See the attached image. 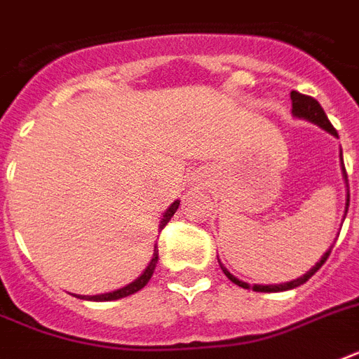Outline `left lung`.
Returning a JSON list of instances; mask_svg holds the SVG:
<instances>
[{
    "instance_id": "obj_1",
    "label": "left lung",
    "mask_w": 359,
    "mask_h": 359,
    "mask_svg": "<svg viewBox=\"0 0 359 359\" xmlns=\"http://www.w3.org/2000/svg\"><path fill=\"white\" fill-rule=\"evenodd\" d=\"M290 100H292V115L294 117H298V119H306L309 121V123L317 124V126H320L323 130H326V132H330L332 135H335V137H339L337 135V130L332 126V123H330L328 115L324 114L323 106L315 100L313 97H307V95H302V93L298 91H292L290 93ZM341 163H343V151H341ZM343 175H345V180H346V171H345V163H343ZM348 203H351V196H346V205H345V216L346 212H348ZM330 253H332V245H330V250L324 253L323 257H320V261L315 264V266L309 270V272H306L302 278L298 279H292V281H287V283H281V285H253L251 287L250 283H244V281H240L238 278H235L233 273L227 270V268L219 262V266H222V270H224V273L227 276V278L233 281L235 285H238V287H242V289H253L255 292H279V290H289V289H294V287H300V285H304L307 281V279L311 278L313 273L317 272L318 268L323 266L324 262H326V259L330 257Z\"/></svg>"
}]
</instances>
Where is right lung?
<instances>
[{"label": "right lung", "instance_id": "add662e5", "mask_svg": "<svg viewBox=\"0 0 359 359\" xmlns=\"http://www.w3.org/2000/svg\"><path fill=\"white\" fill-rule=\"evenodd\" d=\"M179 205H180V201L171 203V207H169L168 210L163 212L162 219H160V231H162L163 227L168 225L169 219L173 218V214L177 212ZM156 264H158V245L154 244V253H152V259H151V262H149V266H147L140 278L134 279L132 283L126 285V287H123V289L114 290V292H106V294H95V296H78V298H81V300H91V302H111V300H119V298H124V296L134 294V292L141 290L147 283H149V279L152 278V273H154V268H156Z\"/></svg>", "mask_w": 359, "mask_h": 359}]
</instances>
